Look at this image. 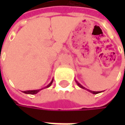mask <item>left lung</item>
I'll return each instance as SVG.
<instances>
[{"label":"left lung","instance_id":"8db88e82","mask_svg":"<svg viewBox=\"0 0 125 125\" xmlns=\"http://www.w3.org/2000/svg\"><path fill=\"white\" fill-rule=\"evenodd\" d=\"M76 82H77V81H76ZM77 85H78L80 87H81V88H83V89H85V87H83V86H82V85H80V84L78 82H77ZM89 91H90V93H93V94H97V93H99V92H95V91H92V90H89Z\"/></svg>","mask_w":125,"mask_h":125}]
</instances>
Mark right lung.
<instances>
[{
    "instance_id": "1",
    "label": "right lung",
    "mask_w": 125,
    "mask_h": 125,
    "mask_svg": "<svg viewBox=\"0 0 125 125\" xmlns=\"http://www.w3.org/2000/svg\"><path fill=\"white\" fill-rule=\"evenodd\" d=\"M52 83H53V80L51 82V83L48 85H47L45 87H44V88H46V87H50L51 85V84H52ZM42 89H39V90H26V91H24L23 93H27V94H31V95H33V94H36V93H38V92L40 91V90H41Z\"/></svg>"
}]
</instances>
